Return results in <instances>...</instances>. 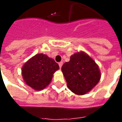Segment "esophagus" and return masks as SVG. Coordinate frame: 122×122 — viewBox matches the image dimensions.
Instances as JSON below:
<instances>
[{
    "label": "esophagus",
    "mask_w": 122,
    "mask_h": 122,
    "mask_svg": "<svg viewBox=\"0 0 122 122\" xmlns=\"http://www.w3.org/2000/svg\"><path fill=\"white\" fill-rule=\"evenodd\" d=\"M59 67H60V68H61L62 66V65H63V62H60L59 63Z\"/></svg>",
    "instance_id": "esophagus-1"
}]
</instances>
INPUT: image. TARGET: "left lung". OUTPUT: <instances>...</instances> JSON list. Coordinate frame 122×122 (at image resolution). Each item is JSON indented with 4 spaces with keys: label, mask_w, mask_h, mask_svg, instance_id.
I'll return each mask as SVG.
<instances>
[{
    "label": "left lung",
    "mask_w": 122,
    "mask_h": 122,
    "mask_svg": "<svg viewBox=\"0 0 122 122\" xmlns=\"http://www.w3.org/2000/svg\"><path fill=\"white\" fill-rule=\"evenodd\" d=\"M62 71L67 83V87L72 92L83 95L93 89L101 78L98 65L84 51L77 52L65 62Z\"/></svg>",
    "instance_id": "8db88e82"
}]
</instances>
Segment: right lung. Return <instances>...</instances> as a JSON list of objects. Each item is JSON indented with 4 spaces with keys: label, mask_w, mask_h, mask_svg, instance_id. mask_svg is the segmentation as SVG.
Returning <instances> with one entry per match:
<instances>
[{
    "label": "right lung",
    "mask_w": 122,
    "mask_h": 122,
    "mask_svg": "<svg viewBox=\"0 0 122 122\" xmlns=\"http://www.w3.org/2000/svg\"><path fill=\"white\" fill-rule=\"evenodd\" d=\"M59 69L57 63L47 55L37 54L22 68L24 81L35 90H41L50 84L53 74Z\"/></svg>",
    "instance_id": "add662e5"
}]
</instances>
